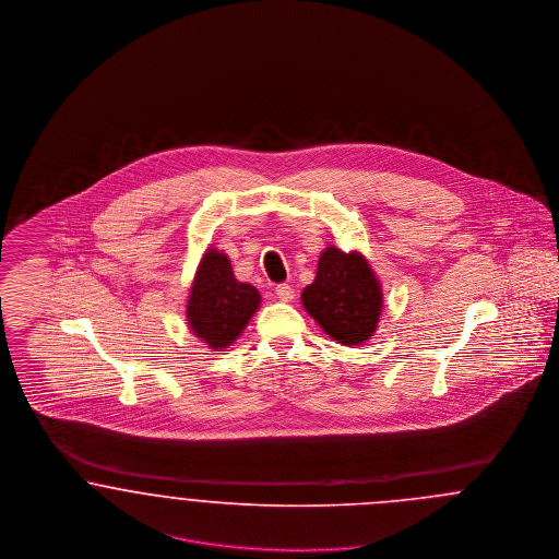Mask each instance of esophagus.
<instances>
[{
  "mask_svg": "<svg viewBox=\"0 0 559 559\" xmlns=\"http://www.w3.org/2000/svg\"><path fill=\"white\" fill-rule=\"evenodd\" d=\"M275 296H277L280 300H284V302H290L292 298H294V290H292L288 284H280V286L275 288Z\"/></svg>",
  "mask_w": 559,
  "mask_h": 559,
  "instance_id": "34e87169",
  "label": "esophagus"
}]
</instances>
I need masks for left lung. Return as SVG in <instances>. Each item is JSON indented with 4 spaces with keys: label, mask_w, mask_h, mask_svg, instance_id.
Segmentation results:
<instances>
[{
    "label": "left lung",
    "mask_w": 559,
    "mask_h": 559,
    "mask_svg": "<svg viewBox=\"0 0 559 559\" xmlns=\"http://www.w3.org/2000/svg\"><path fill=\"white\" fill-rule=\"evenodd\" d=\"M302 307L319 328L344 346L369 341L384 309L382 284L359 250L328 246L319 254L317 275L300 294Z\"/></svg>",
    "instance_id": "1"
}]
</instances>
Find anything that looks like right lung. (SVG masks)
<instances>
[{
    "mask_svg": "<svg viewBox=\"0 0 559 559\" xmlns=\"http://www.w3.org/2000/svg\"><path fill=\"white\" fill-rule=\"evenodd\" d=\"M261 307V294L234 275L229 257L209 246L198 263L186 305L195 338L213 350L229 348Z\"/></svg>",
    "mask_w": 559,
    "mask_h": 559,
    "instance_id": "add662e5",
    "label": "right lung"
}]
</instances>
